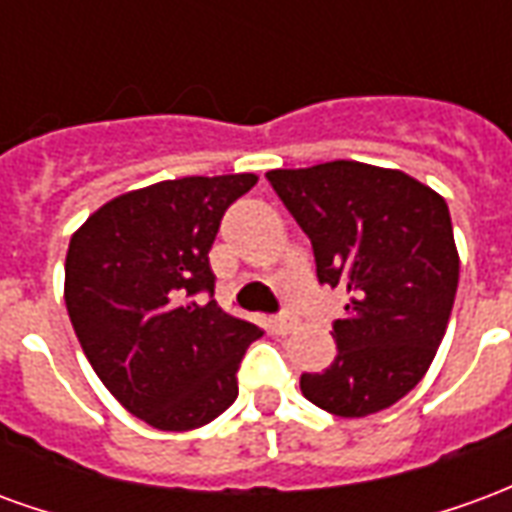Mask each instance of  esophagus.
Listing matches in <instances>:
<instances>
[{
  "label": "esophagus",
  "mask_w": 512,
  "mask_h": 512,
  "mask_svg": "<svg viewBox=\"0 0 512 512\" xmlns=\"http://www.w3.org/2000/svg\"><path fill=\"white\" fill-rule=\"evenodd\" d=\"M271 329L277 334H288L293 329V318L290 315H277V318H271Z\"/></svg>",
  "instance_id": "34e87169"
}]
</instances>
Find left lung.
<instances>
[{
  "label": "left lung",
  "instance_id": "obj_1",
  "mask_svg": "<svg viewBox=\"0 0 512 512\" xmlns=\"http://www.w3.org/2000/svg\"><path fill=\"white\" fill-rule=\"evenodd\" d=\"M266 178L312 241L318 279L351 296L334 321V362L304 373L301 392L337 417L384 411L422 381L450 323L461 260L447 202L362 161Z\"/></svg>",
  "mask_w": 512,
  "mask_h": 512
}]
</instances>
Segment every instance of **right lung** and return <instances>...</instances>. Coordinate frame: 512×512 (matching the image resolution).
Returning a JSON list of instances; mask_svg holds the SVG:
<instances>
[{
	"instance_id": "add662e5",
	"label": "right lung",
	"mask_w": 512,
	"mask_h": 512,
	"mask_svg": "<svg viewBox=\"0 0 512 512\" xmlns=\"http://www.w3.org/2000/svg\"><path fill=\"white\" fill-rule=\"evenodd\" d=\"M255 183L252 172L161 180L109 200L73 233V332L120 406L153 428H202L238 397V365L263 332L200 296H213L208 252L224 211Z\"/></svg>"
}]
</instances>
